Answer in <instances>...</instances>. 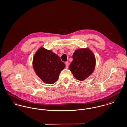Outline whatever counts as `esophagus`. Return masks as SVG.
Here are the masks:
<instances>
[{
  "instance_id": "esophagus-1",
  "label": "esophagus",
  "mask_w": 127,
  "mask_h": 127,
  "mask_svg": "<svg viewBox=\"0 0 127 127\" xmlns=\"http://www.w3.org/2000/svg\"><path fill=\"white\" fill-rule=\"evenodd\" d=\"M65 67L66 68H68V66H69V63L68 62H66L65 63Z\"/></svg>"
}]
</instances>
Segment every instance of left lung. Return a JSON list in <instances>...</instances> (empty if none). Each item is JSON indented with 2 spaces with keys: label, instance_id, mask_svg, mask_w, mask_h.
<instances>
[{
  "label": "left lung",
  "instance_id": "left-lung-1",
  "mask_svg": "<svg viewBox=\"0 0 127 127\" xmlns=\"http://www.w3.org/2000/svg\"><path fill=\"white\" fill-rule=\"evenodd\" d=\"M95 58L92 51L88 48L76 50L73 54V61L69 69L76 79L83 81L94 71Z\"/></svg>",
  "mask_w": 127,
  "mask_h": 127
}]
</instances>
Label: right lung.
<instances>
[{
	"instance_id": "1",
	"label": "right lung",
	"mask_w": 127,
	"mask_h": 127,
	"mask_svg": "<svg viewBox=\"0 0 127 127\" xmlns=\"http://www.w3.org/2000/svg\"><path fill=\"white\" fill-rule=\"evenodd\" d=\"M32 64L36 75L44 82L49 84L57 81L60 73L65 67L57 55L43 47L35 53Z\"/></svg>"
}]
</instances>
